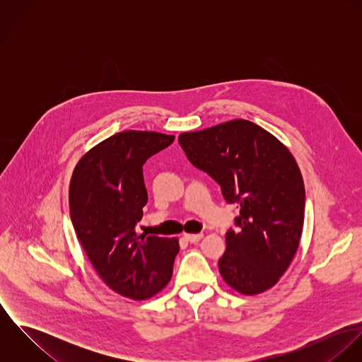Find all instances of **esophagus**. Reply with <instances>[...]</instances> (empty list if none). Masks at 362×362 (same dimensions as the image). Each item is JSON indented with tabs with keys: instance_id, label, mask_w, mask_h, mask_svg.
<instances>
[{
	"instance_id": "1",
	"label": "esophagus",
	"mask_w": 362,
	"mask_h": 362,
	"mask_svg": "<svg viewBox=\"0 0 362 362\" xmlns=\"http://www.w3.org/2000/svg\"><path fill=\"white\" fill-rule=\"evenodd\" d=\"M184 238L187 241H189V243H198V241H201L204 238V234L202 233L201 234H188V233H185Z\"/></svg>"
}]
</instances>
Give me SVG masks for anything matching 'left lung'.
I'll return each mask as SVG.
<instances>
[{
  "mask_svg": "<svg viewBox=\"0 0 362 362\" xmlns=\"http://www.w3.org/2000/svg\"><path fill=\"white\" fill-rule=\"evenodd\" d=\"M188 160L240 205L237 231L226 233L218 259L224 281L244 296L272 288L296 257L304 226L305 188L300 167L274 135L248 119L182 132Z\"/></svg>",
  "mask_w": 362,
  "mask_h": 362,
  "instance_id": "left-lung-1",
  "label": "left lung"
}]
</instances>
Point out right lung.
<instances>
[{"label":"right lung","instance_id":"obj_1","mask_svg":"<svg viewBox=\"0 0 362 362\" xmlns=\"http://www.w3.org/2000/svg\"><path fill=\"white\" fill-rule=\"evenodd\" d=\"M174 138L118 132L79 158L69 182L71 220L86 257L112 291L136 301L168 284L180 251L178 238L135 230L148 202L142 165Z\"/></svg>","mask_w":362,"mask_h":362}]
</instances>
